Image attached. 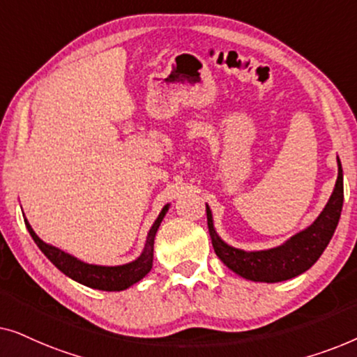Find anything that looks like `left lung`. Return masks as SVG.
<instances>
[{"label":"left lung","instance_id":"obj_1","mask_svg":"<svg viewBox=\"0 0 357 357\" xmlns=\"http://www.w3.org/2000/svg\"><path fill=\"white\" fill-rule=\"evenodd\" d=\"M341 208H343V169L338 159V178L324 211L319 214L312 226L296 234L280 247L260 252L238 250L227 245L214 231L213 214L208 204L206 218L214 252L229 270L250 281L280 282L302 275L319 260L338 226Z\"/></svg>","mask_w":357,"mask_h":357}]
</instances>
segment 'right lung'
Listing matches in <instances>:
<instances>
[{"instance_id": "add662e5", "label": "right lung", "mask_w": 357, "mask_h": 357, "mask_svg": "<svg viewBox=\"0 0 357 357\" xmlns=\"http://www.w3.org/2000/svg\"><path fill=\"white\" fill-rule=\"evenodd\" d=\"M167 209H169V204H165L162 211L159 214V218L154 221L153 227L149 229L143 253H141L135 261L126 263V265H120V266L89 265V263L77 260V258L68 255V253L60 250V248L52 247L43 241H40L37 234L33 232L31 224L27 222V219H24V222H26L29 234H31L33 242H36L38 248L43 252V255H45L61 273H65L66 276H70L71 280L81 282V284H84L87 287H92V289L123 291L126 287L133 286L135 282L143 280V278L151 271V268H153L154 237L160 226V222H162L165 213H167Z\"/></svg>"}]
</instances>
